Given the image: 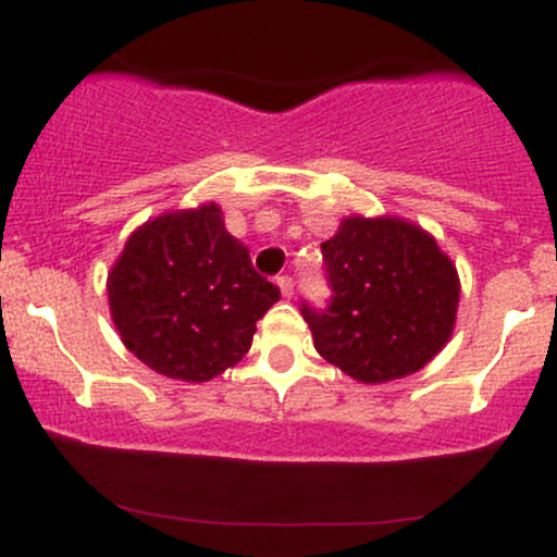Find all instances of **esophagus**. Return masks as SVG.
I'll use <instances>...</instances> for the list:
<instances>
[{
    "label": "esophagus",
    "mask_w": 557,
    "mask_h": 557,
    "mask_svg": "<svg viewBox=\"0 0 557 557\" xmlns=\"http://www.w3.org/2000/svg\"><path fill=\"white\" fill-rule=\"evenodd\" d=\"M277 285H280V290H283L285 298L293 296V277H290V274H280Z\"/></svg>",
    "instance_id": "1"
}]
</instances>
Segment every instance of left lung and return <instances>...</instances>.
<instances>
[{"label":"left lung","instance_id":"1","mask_svg":"<svg viewBox=\"0 0 557 557\" xmlns=\"http://www.w3.org/2000/svg\"><path fill=\"white\" fill-rule=\"evenodd\" d=\"M330 298L300 314L314 348L359 382L413 374L440 354L458 309V274L432 235L403 220H343L322 243Z\"/></svg>","mask_w":557,"mask_h":557}]
</instances>
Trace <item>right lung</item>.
Returning a JSON list of instances; mask_svg holds the SVG:
<instances>
[{
  "instance_id": "add662e5",
  "label": "right lung",
  "mask_w": 557,
  "mask_h": 557,
  "mask_svg": "<svg viewBox=\"0 0 557 557\" xmlns=\"http://www.w3.org/2000/svg\"><path fill=\"white\" fill-rule=\"evenodd\" d=\"M274 300L280 287L253 270L214 203L146 222L110 272L120 337L172 380L207 382L238 363Z\"/></svg>"
}]
</instances>
